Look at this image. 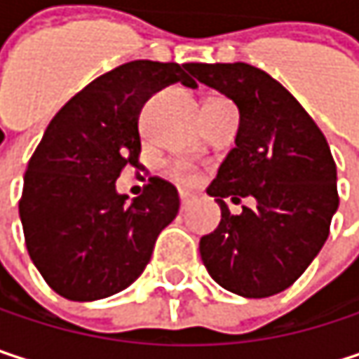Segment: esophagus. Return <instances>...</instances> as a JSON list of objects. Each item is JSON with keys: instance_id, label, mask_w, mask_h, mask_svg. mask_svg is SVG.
<instances>
[{"instance_id": "1", "label": "esophagus", "mask_w": 359, "mask_h": 359, "mask_svg": "<svg viewBox=\"0 0 359 359\" xmlns=\"http://www.w3.org/2000/svg\"><path fill=\"white\" fill-rule=\"evenodd\" d=\"M193 199H195V195H191V193H180V208L187 210V208L193 203Z\"/></svg>"}]
</instances>
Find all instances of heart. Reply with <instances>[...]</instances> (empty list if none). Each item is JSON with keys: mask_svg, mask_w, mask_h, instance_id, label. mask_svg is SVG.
Segmentation results:
<instances>
[{"mask_svg": "<svg viewBox=\"0 0 359 359\" xmlns=\"http://www.w3.org/2000/svg\"><path fill=\"white\" fill-rule=\"evenodd\" d=\"M172 175L180 182H195L197 180V172L189 164H172Z\"/></svg>", "mask_w": 359, "mask_h": 359, "instance_id": "b5f03b06", "label": "heart"}]
</instances>
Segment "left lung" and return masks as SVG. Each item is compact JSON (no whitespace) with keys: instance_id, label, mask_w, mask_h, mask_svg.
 Masks as SVG:
<instances>
[{"instance_id":"obj_1","label":"left lung","mask_w":359,"mask_h":359,"mask_svg":"<svg viewBox=\"0 0 359 359\" xmlns=\"http://www.w3.org/2000/svg\"><path fill=\"white\" fill-rule=\"evenodd\" d=\"M203 85L233 100L241 114L237 147L208 187L218 229L199 241L210 276L231 293L259 299L291 287L328 239L339 208L337 166L326 137L302 104L268 72L245 64H189ZM253 196L230 214L224 199Z\"/></svg>"}]
</instances>
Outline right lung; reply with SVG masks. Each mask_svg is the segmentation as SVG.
Returning a JSON list of instances; mask_svg holds the SVG:
<instances>
[{"mask_svg": "<svg viewBox=\"0 0 359 359\" xmlns=\"http://www.w3.org/2000/svg\"><path fill=\"white\" fill-rule=\"evenodd\" d=\"M197 83L189 64L135 60L91 81L49 122L18 203L25 243L45 283L72 302L104 299L139 278L179 191L151 177L126 201L116 179L141 156L139 114L160 89Z\"/></svg>", "mask_w": 359, "mask_h": 359, "instance_id": "add662e5", "label": "right lung"}]
</instances>
